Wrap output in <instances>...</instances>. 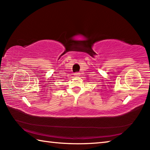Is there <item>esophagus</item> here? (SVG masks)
I'll return each mask as SVG.
<instances>
[{"mask_svg":"<svg viewBox=\"0 0 150 150\" xmlns=\"http://www.w3.org/2000/svg\"><path fill=\"white\" fill-rule=\"evenodd\" d=\"M74 75H75V76H79V75H81V73H78V72H77V73H75Z\"/></svg>","mask_w":150,"mask_h":150,"instance_id":"1","label":"esophagus"}]
</instances>
